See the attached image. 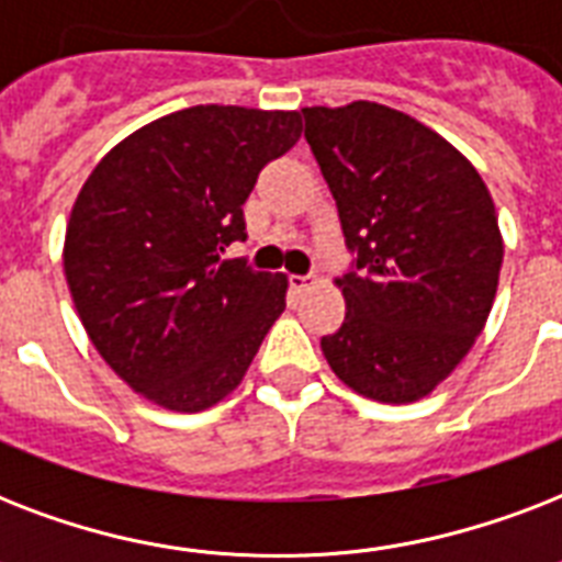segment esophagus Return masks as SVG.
Instances as JSON below:
<instances>
[{
    "label": "esophagus",
    "instance_id": "obj_1",
    "mask_svg": "<svg viewBox=\"0 0 562 562\" xmlns=\"http://www.w3.org/2000/svg\"><path fill=\"white\" fill-rule=\"evenodd\" d=\"M289 282H291V289L297 291V294H303V291L315 289L317 277H315V273H303V277H300V273H291Z\"/></svg>",
    "mask_w": 562,
    "mask_h": 562
}]
</instances>
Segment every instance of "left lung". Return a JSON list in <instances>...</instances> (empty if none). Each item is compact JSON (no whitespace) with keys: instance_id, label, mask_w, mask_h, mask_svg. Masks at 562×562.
<instances>
[{"instance_id":"left-lung-1","label":"left lung","mask_w":562,"mask_h":562,"mask_svg":"<svg viewBox=\"0 0 562 562\" xmlns=\"http://www.w3.org/2000/svg\"><path fill=\"white\" fill-rule=\"evenodd\" d=\"M306 143L338 206L352 268L347 315L321 338L347 387L387 405L423 400L487 324L502 271L493 198L440 134L375 101L303 108Z\"/></svg>"}]
</instances>
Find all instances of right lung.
Segmentation results:
<instances>
[{
	"instance_id": "add662e5",
	"label": "right lung",
	"mask_w": 562,
	"mask_h": 562,
	"mask_svg": "<svg viewBox=\"0 0 562 562\" xmlns=\"http://www.w3.org/2000/svg\"><path fill=\"white\" fill-rule=\"evenodd\" d=\"M300 131L297 110L198 104L122 139L78 192L66 282L92 347L145 400L221 402L282 315L285 273L221 254L245 241L247 194Z\"/></svg>"
}]
</instances>
